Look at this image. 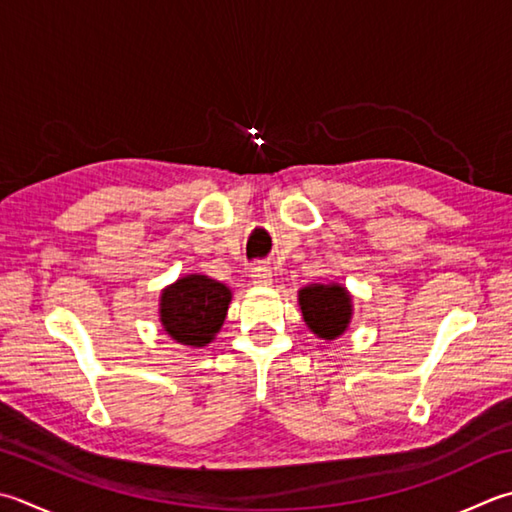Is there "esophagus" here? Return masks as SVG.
Masks as SVG:
<instances>
[{
    "label": "esophagus",
    "instance_id": "34e87169",
    "mask_svg": "<svg viewBox=\"0 0 512 512\" xmlns=\"http://www.w3.org/2000/svg\"><path fill=\"white\" fill-rule=\"evenodd\" d=\"M250 277H253L255 284H270V277H273V270H270L266 264H255L250 268Z\"/></svg>",
    "mask_w": 512,
    "mask_h": 512
}]
</instances>
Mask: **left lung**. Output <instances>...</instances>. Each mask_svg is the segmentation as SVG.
<instances>
[{
	"instance_id": "1",
	"label": "left lung",
	"mask_w": 512,
	"mask_h": 512,
	"mask_svg": "<svg viewBox=\"0 0 512 512\" xmlns=\"http://www.w3.org/2000/svg\"><path fill=\"white\" fill-rule=\"evenodd\" d=\"M304 322L315 335L335 339L350 322V295L337 284H313L299 290Z\"/></svg>"
}]
</instances>
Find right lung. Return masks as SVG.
I'll return each instance as SVG.
<instances>
[{"instance_id":"obj_1","label":"right lung","mask_w":512,"mask_h":512,"mask_svg":"<svg viewBox=\"0 0 512 512\" xmlns=\"http://www.w3.org/2000/svg\"><path fill=\"white\" fill-rule=\"evenodd\" d=\"M228 304L230 290L224 284L206 275H188L164 290L159 317L175 342L206 346L222 328Z\"/></svg>"}]
</instances>
